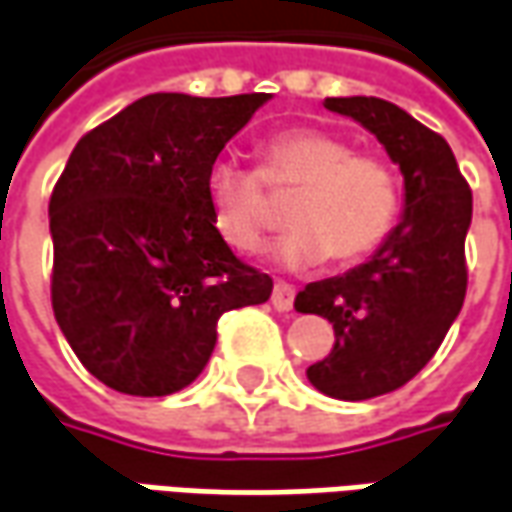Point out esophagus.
I'll return each mask as SVG.
<instances>
[{"instance_id": "34e87169", "label": "esophagus", "mask_w": 512, "mask_h": 512, "mask_svg": "<svg viewBox=\"0 0 512 512\" xmlns=\"http://www.w3.org/2000/svg\"><path fill=\"white\" fill-rule=\"evenodd\" d=\"M294 288L285 283H277L274 285V291H271V305L277 308V311H291L294 308Z\"/></svg>"}]
</instances>
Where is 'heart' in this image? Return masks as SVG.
Returning a JSON list of instances; mask_svg holds the SVG:
<instances>
[{
  "mask_svg": "<svg viewBox=\"0 0 512 512\" xmlns=\"http://www.w3.org/2000/svg\"><path fill=\"white\" fill-rule=\"evenodd\" d=\"M260 168L246 170L218 159L207 170V207L218 238L235 252H255L277 215L274 196L294 193L288 221L294 227L274 255L291 269L325 257L350 263L370 255L401 210V179L387 159L356 154L350 139L325 128H285L260 145Z\"/></svg>",
  "mask_w": 512,
  "mask_h": 512,
  "instance_id": "heart-1",
  "label": "heart"
}]
</instances>
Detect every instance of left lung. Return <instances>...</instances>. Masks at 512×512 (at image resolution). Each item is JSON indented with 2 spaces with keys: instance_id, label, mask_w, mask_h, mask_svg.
Here are the masks:
<instances>
[{
  "instance_id": "left-lung-1",
  "label": "left lung",
  "mask_w": 512,
  "mask_h": 512,
  "mask_svg": "<svg viewBox=\"0 0 512 512\" xmlns=\"http://www.w3.org/2000/svg\"><path fill=\"white\" fill-rule=\"evenodd\" d=\"M325 109L353 117L403 173V215L367 263L308 283L300 314L333 322V350L308 381L339 401H367L412 381L446 339L468 288L465 235L471 187L448 142L381 97H328Z\"/></svg>"
}]
</instances>
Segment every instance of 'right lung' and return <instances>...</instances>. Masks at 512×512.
Wrapping results in <instances>:
<instances>
[{
	"mask_svg": "<svg viewBox=\"0 0 512 512\" xmlns=\"http://www.w3.org/2000/svg\"><path fill=\"white\" fill-rule=\"evenodd\" d=\"M271 95L156 92L83 134L50 198L52 311L106 387L162 398L193 384L218 319L271 277L218 238L207 170Z\"/></svg>",
	"mask_w": 512,
	"mask_h": 512,
	"instance_id": "1",
	"label": "right lung"
}]
</instances>
